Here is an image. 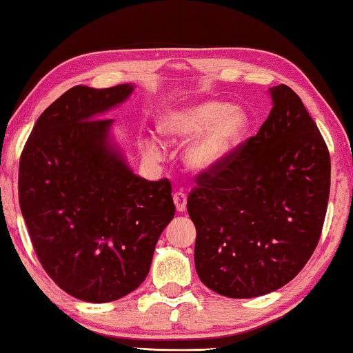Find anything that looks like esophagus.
<instances>
[{
	"label": "esophagus",
	"mask_w": 353,
	"mask_h": 353,
	"mask_svg": "<svg viewBox=\"0 0 353 353\" xmlns=\"http://www.w3.org/2000/svg\"><path fill=\"white\" fill-rule=\"evenodd\" d=\"M172 201H174L177 212H185L187 209V194L182 192H177L172 194Z\"/></svg>",
	"instance_id": "obj_1"
}]
</instances>
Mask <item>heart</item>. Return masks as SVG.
Returning <instances> with one entry per match:
<instances>
[{
    "label": "heart",
    "instance_id": "obj_1",
    "mask_svg": "<svg viewBox=\"0 0 353 353\" xmlns=\"http://www.w3.org/2000/svg\"><path fill=\"white\" fill-rule=\"evenodd\" d=\"M248 128V117L242 110L232 108L220 100L176 106L165 111L159 119V132L170 144L187 143L183 154L190 170L204 174L225 163L242 141ZM146 155L160 160L161 146L155 139L146 143Z\"/></svg>",
    "mask_w": 353,
    "mask_h": 353
}]
</instances>
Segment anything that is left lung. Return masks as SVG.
<instances>
[{
	"label": "left lung",
	"instance_id": "obj_1",
	"mask_svg": "<svg viewBox=\"0 0 353 353\" xmlns=\"http://www.w3.org/2000/svg\"><path fill=\"white\" fill-rule=\"evenodd\" d=\"M272 111L190 192L194 267L229 299L270 294L299 275L317 247L330 194V154L301 99L270 89Z\"/></svg>",
	"mask_w": 353,
	"mask_h": 353
}]
</instances>
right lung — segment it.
<instances>
[{"label": "right lung", "instance_id": "1", "mask_svg": "<svg viewBox=\"0 0 353 353\" xmlns=\"http://www.w3.org/2000/svg\"><path fill=\"white\" fill-rule=\"evenodd\" d=\"M133 92L74 86L39 116L19 166V201L37 259L78 300L105 303L146 279L176 207L168 179L133 174L100 114Z\"/></svg>", "mask_w": 353, "mask_h": 353}]
</instances>
